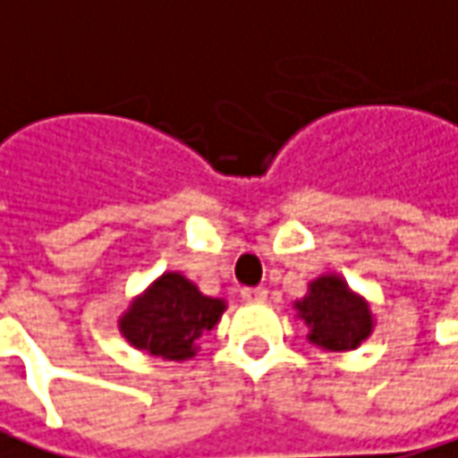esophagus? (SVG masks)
<instances>
[{
	"instance_id": "obj_1",
	"label": "esophagus",
	"mask_w": 458,
	"mask_h": 458,
	"mask_svg": "<svg viewBox=\"0 0 458 458\" xmlns=\"http://www.w3.org/2000/svg\"><path fill=\"white\" fill-rule=\"evenodd\" d=\"M241 296H243L245 301L260 304V301H266V299H268V292H266L263 286H248V289H243V292H241Z\"/></svg>"
}]
</instances>
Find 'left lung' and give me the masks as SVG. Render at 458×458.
I'll return each instance as SVG.
<instances>
[{"mask_svg": "<svg viewBox=\"0 0 458 458\" xmlns=\"http://www.w3.org/2000/svg\"><path fill=\"white\" fill-rule=\"evenodd\" d=\"M293 311L307 324L309 342L327 352L357 350L375 332L370 301L339 274L309 281V292L293 301Z\"/></svg>", "mask_w": 458, "mask_h": 458, "instance_id": "left-lung-1", "label": "left lung"}]
</instances>
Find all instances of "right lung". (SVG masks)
Masks as SVG:
<instances>
[{
  "mask_svg": "<svg viewBox=\"0 0 458 458\" xmlns=\"http://www.w3.org/2000/svg\"><path fill=\"white\" fill-rule=\"evenodd\" d=\"M225 299L199 292L180 271H165L121 311L119 332L131 347L162 360H192L198 339L220 322Z\"/></svg>",
  "mask_w": 458,
  "mask_h": 458,
  "instance_id": "right-lung-1",
  "label": "right lung"
}]
</instances>
